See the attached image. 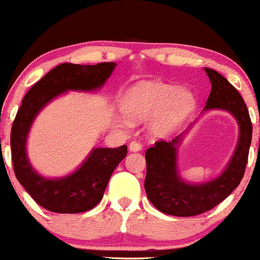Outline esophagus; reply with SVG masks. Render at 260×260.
Returning <instances> with one entry per match:
<instances>
[{"label":"esophagus","instance_id":"obj_1","mask_svg":"<svg viewBox=\"0 0 260 260\" xmlns=\"http://www.w3.org/2000/svg\"><path fill=\"white\" fill-rule=\"evenodd\" d=\"M128 149H129L131 151H139L142 150V144L136 142V140H133V142H131L129 145H128Z\"/></svg>","mask_w":260,"mask_h":260}]
</instances>
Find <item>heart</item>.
Returning <instances> with one entry per match:
<instances>
[{
  "instance_id": "heart-1",
  "label": "heart",
  "mask_w": 260,
  "mask_h": 260,
  "mask_svg": "<svg viewBox=\"0 0 260 260\" xmlns=\"http://www.w3.org/2000/svg\"><path fill=\"white\" fill-rule=\"evenodd\" d=\"M194 106V96L186 88L162 82H142L128 89L122 100V112L129 122L150 118L149 133L164 137L175 129Z\"/></svg>"
}]
</instances>
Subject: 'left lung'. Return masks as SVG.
<instances>
[{"label": "left lung", "mask_w": 260, "mask_h": 260, "mask_svg": "<svg viewBox=\"0 0 260 260\" xmlns=\"http://www.w3.org/2000/svg\"><path fill=\"white\" fill-rule=\"evenodd\" d=\"M204 70L211 83L204 110H225L235 116L240 127L237 148L228 168L219 177L199 184L187 183L178 176L177 147L181 136L171 142L157 140L149 148L145 153V192L154 207L169 215L194 216L216 207L240 184L248 161L253 128L244 100L225 77L211 68Z\"/></svg>", "instance_id": "8db88e82"}]
</instances>
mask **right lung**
<instances>
[{
	"instance_id": "obj_1",
	"label": "right lung",
	"mask_w": 260,
	"mask_h": 260,
	"mask_svg": "<svg viewBox=\"0 0 260 260\" xmlns=\"http://www.w3.org/2000/svg\"><path fill=\"white\" fill-rule=\"evenodd\" d=\"M115 67V62L59 64L29 89L18 110L11 131L14 174L31 198L52 213L77 214L94 208L103 198L112 172L126 157L127 145L94 149L73 174L62 178H45L34 171L26 156V137L32 121L47 103L62 92L101 88Z\"/></svg>"
}]
</instances>
